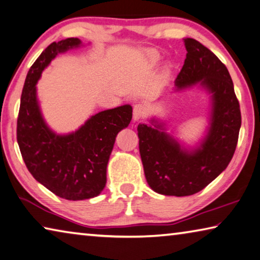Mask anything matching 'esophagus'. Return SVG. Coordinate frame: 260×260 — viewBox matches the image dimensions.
Listing matches in <instances>:
<instances>
[{
	"label": "esophagus",
	"mask_w": 260,
	"mask_h": 260,
	"mask_svg": "<svg viewBox=\"0 0 260 260\" xmlns=\"http://www.w3.org/2000/svg\"><path fill=\"white\" fill-rule=\"evenodd\" d=\"M147 113V108L145 104H141V103H139V104H135L134 108H133V119L134 120H139V119L143 118Z\"/></svg>",
	"instance_id": "obj_1"
}]
</instances>
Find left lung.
<instances>
[{
  "label": "left lung",
  "mask_w": 260,
  "mask_h": 260,
  "mask_svg": "<svg viewBox=\"0 0 260 260\" xmlns=\"http://www.w3.org/2000/svg\"><path fill=\"white\" fill-rule=\"evenodd\" d=\"M184 43L186 59L176 85L182 89L200 82L213 93L212 122L200 148L192 152L183 150L157 123L138 126L147 183L164 196H192L215 179L233 158L242 122L240 103L224 63L196 39L186 38Z\"/></svg>",
  "instance_id": "left-lung-1"
}]
</instances>
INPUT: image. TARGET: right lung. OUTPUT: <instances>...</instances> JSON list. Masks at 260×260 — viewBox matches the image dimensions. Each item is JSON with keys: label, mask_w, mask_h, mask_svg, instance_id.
I'll list each match as a JSON object with an SVG mask.
<instances>
[{"label": "right lung", "mask_w": 260, "mask_h": 260, "mask_svg": "<svg viewBox=\"0 0 260 260\" xmlns=\"http://www.w3.org/2000/svg\"><path fill=\"white\" fill-rule=\"evenodd\" d=\"M80 44V39L67 38L41 53L27 73L17 118V142L27 170L67 200L90 199L103 191L115 137L132 120V106L123 105L92 115L68 135H56L46 126L37 102V81L57 53Z\"/></svg>", "instance_id": "1"}]
</instances>
